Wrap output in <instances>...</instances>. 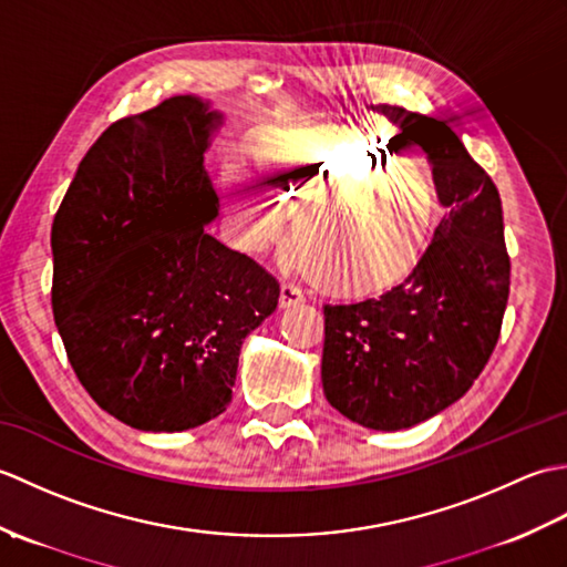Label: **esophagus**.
<instances>
[{"label": "esophagus", "mask_w": 567, "mask_h": 567, "mask_svg": "<svg viewBox=\"0 0 567 567\" xmlns=\"http://www.w3.org/2000/svg\"><path fill=\"white\" fill-rule=\"evenodd\" d=\"M299 302H305V292L292 282H282V287H280V307H292V305H299Z\"/></svg>", "instance_id": "34e87169"}]
</instances>
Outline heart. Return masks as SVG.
<instances>
[{"mask_svg":"<svg viewBox=\"0 0 567 567\" xmlns=\"http://www.w3.org/2000/svg\"><path fill=\"white\" fill-rule=\"evenodd\" d=\"M252 167L258 186L234 165L224 173V197L246 246L280 240L285 219L276 208L290 212L292 246L321 290L382 292L424 250L433 185L416 163L394 161L388 143L351 131H272L252 146Z\"/></svg>","mask_w":567,"mask_h":567,"instance_id":"obj_1","label":"heart"}]
</instances>
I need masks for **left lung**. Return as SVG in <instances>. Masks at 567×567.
Listing matches in <instances>:
<instances>
[{"mask_svg":"<svg viewBox=\"0 0 567 567\" xmlns=\"http://www.w3.org/2000/svg\"><path fill=\"white\" fill-rule=\"evenodd\" d=\"M378 110L433 165L445 216L402 285L355 305H323L321 382L360 426L400 431L473 388L495 351L512 262L502 199L453 128L404 106Z\"/></svg>","mask_w":567,"mask_h":567,"instance_id":"8db88e82","label":"left lung"}]
</instances>
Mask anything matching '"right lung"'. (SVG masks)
<instances>
[{"label": "right lung", "mask_w": 567, "mask_h": 567, "mask_svg": "<svg viewBox=\"0 0 567 567\" xmlns=\"http://www.w3.org/2000/svg\"><path fill=\"white\" fill-rule=\"evenodd\" d=\"M219 114L179 94L94 141L51 228L55 327L82 388L138 431H185L231 404L246 336L280 282L204 231V151Z\"/></svg>", "instance_id": "right-lung-1"}]
</instances>
